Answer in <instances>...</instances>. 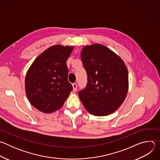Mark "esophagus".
<instances>
[{
	"label": "esophagus",
	"instance_id": "34e87169",
	"mask_svg": "<svg viewBox=\"0 0 160 160\" xmlns=\"http://www.w3.org/2000/svg\"><path fill=\"white\" fill-rule=\"evenodd\" d=\"M72 86H73V91H74V92H76L77 89V84L76 83H74L72 84Z\"/></svg>",
	"mask_w": 160,
	"mask_h": 160
}]
</instances>
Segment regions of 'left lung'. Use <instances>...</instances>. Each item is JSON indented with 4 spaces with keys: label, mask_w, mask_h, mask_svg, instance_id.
Masks as SVG:
<instances>
[{
    "label": "left lung",
    "mask_w": 160,
    "mask_h": 160,
    "mask_svg": "<svg viewBox=\"0 0 160 160\" xmlns=\"http://www.w3.org/2000/svg\"><path fill=\"white\" fill-rule=\"evenodd\" d=\"M81 59L87 75L86 87L79 98L90 114L102 117L115 112L128 92V75L122 59L103 45L85 46Z\"/></svg>",
    "instance_id": "1"
}]
</instances>
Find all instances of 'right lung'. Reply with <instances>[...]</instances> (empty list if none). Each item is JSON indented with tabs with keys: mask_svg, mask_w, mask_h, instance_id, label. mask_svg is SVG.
I'll return each instance as SVG.
<instances>
[{
	"mask_svg": "<svg viewBox=\"0 0 160 160\" xmlns=\"http://www.w3.org/2000/svg\"><path fill=\"white\" fill-rule=\"evenodd\" d=\"M73 46L56 45L45 50L27 73L25 90L31 104L45 113L60 109L73 90L68 82L66 61Z\"/></svg>",
	"mask_w": 160,
	"mask_h": 160,
	"instance_id": "right-lung-1",
	"label": "right lung"
}]
</instances>
